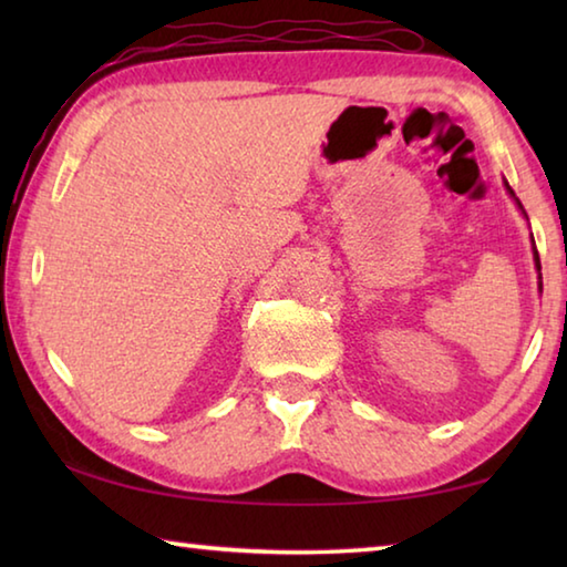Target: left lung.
<instances>
[{"instance_id": "left-lung-1", "label": "left lung", "mask_w": 567, "mask_h": 567, "mask_svg": "<svg viewBox=\"0 0 567 567\" xmlns=\"http://www.w3.org/2000/svg\"><path fill=\"white\" fill-rule=\"evenodd\" d=\"M505 189H507V195H511L513 199H515V205H517V209H520V213L525 215V209H523V205H520V199L515 197V192L511 189V185H507V179H505ZM525 219H527V215H525ZM530 245H533V260H535V270H537V292H543V275H540V257H537V249H535V239H533V235H530Z\"/></svg>"}]
</instances>
